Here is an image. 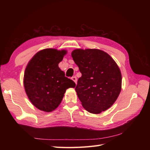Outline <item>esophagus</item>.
Wrapping results in <instances>:
<instances>
[{"label": "esophagus", "instance_id": "obj_1", "mask_svg": "<svg viewBox=\"0 0 150 150\" xmlns=\"http://www.w3.org/2000/svg\"><path fill=\"white\" fill-rule=\"evenodd\" d=\"M71 79L74 81V83H75L76 84H77V78H76V76H72Z\"/></svg>", "mask_w": 150, "mask_h": 150}]
</instances>
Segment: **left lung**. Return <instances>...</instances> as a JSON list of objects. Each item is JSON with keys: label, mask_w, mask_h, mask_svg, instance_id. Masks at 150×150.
<instances>
[{"label": "left lung", "mask_w": 150, "mask_h": 150, "mask_svg": "<svg viewBox=\"0 0 150 150\" xmlns=\"http://www.w3.org/2000/svg\"><path fill=\"white\" fill-rule=\"evenodd\" d=\"M71 56L82 74L76 91L86 111L99 114L110 108L121 89V74L113 59L99 49H76Z\"/></svg>", "instance_id": "1"}]
</instances>
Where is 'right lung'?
I'll use <instances>...</instances> for the list:
<instances>
[{
    "mask_svg": "<svg viewBox=\"0 0 150 150\" xmlns=\"http://www.w3.org/2000/svg\"><path fill=\"white\" fill-rule=\"evenodd\" d=\"M66 52L54 49L42 50L35 54L26 67L24 77L25 93L40 110L51 112L55 110L66 89L76 86L58 66Z\"/></svg>",
    "mask_w": 150,
    "mask_h": 150,
    "instance_id": "right-lung-1",
    "label": "right lung"
}]
</instances>
